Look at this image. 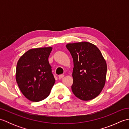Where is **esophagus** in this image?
<instances>
[{"label": "esophagus", "instance_id": "esophagus-1", "mask_svg": "<svg viewBox=\"0 0 129 129\" xmlns=\"http://www.w3.org/2000/svg\"><path fill=\"white\" fill-rule=\"evenodd\" d=\"M64 75H63V74L60 75L59 76V80H60V79H61L63 77H64Z\"/></svg>", "mask_w": 129, "mask_h": 129}]
</instances>
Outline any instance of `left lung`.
Here are the masks:
<instances>
[{
	"label": "left lung",
	"instance_id": "1",
	"mask_svg": "<svg viewBox=\"0 0 129 129\" xmlns=\"http://www.w3.org/2000/svg\"><path fill=\"white\" fill-rule=\"evenodd\" d=\"M66 47L73 59V94L83 101L94 99L105 86V59L97 46L89 42L68 43Z\"/></svg>",
	"mask_w": 129,
	"mask_h": 129
}]
</instances>
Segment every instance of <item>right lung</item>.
<instances>
[{"mask_svg":"<svg viewBox=\"0 0 129 129\" xmlns=\"http://www.w3.org/2000/svg\"><path fill=\"white\" fill-rule=\"evenodd\" d=\"M52 47L30 49L17 62L16 81L28 100L38 102L47 98L55 83L48 57Z\"/></svg>","mask_w":129,"mask_h":129,"instance_id":"right-lung-1","label":"right lung"}]
</instances>
